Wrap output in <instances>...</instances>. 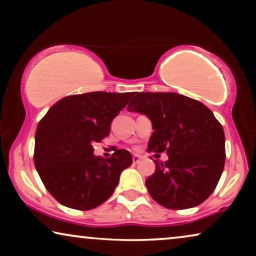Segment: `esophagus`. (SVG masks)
<instances>
[{
    "mask_svg": "<svg viewBox=\"0 0 256 256\" xmlns=\"http://www.w3.org/2000/svg\"><path fill=\"white\" fill-rule=\"evenodd\" d=\"M140 160H141V156H138V155H134V156H132V163H134V164L138 163Z\"/></svg>",
    "mask_w": 256,
    "mask_h": 256,
    "instance_id": "34e87169",
    "label": "esophagus"
}]
</instances>
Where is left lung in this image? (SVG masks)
Segmentation results:
<instances>
[{"instance_id": "8db88e82", "label": "left lung", "mask_w": 256, "mask_h": 256, "mask_svg": "<svg viewBox=\"0 0 256 256\" xmlns=\"http://www.w3.org/2000/svg\"><path fill=\"white\" fill-rule=\"evenodd\" d=\"M127 110L152 121L148 152H166L155 160L146 185L155 202L184 210L202 204L214 191L225 166V134L219 121L200 101L177 93L140 92Z\"/></svg>"}]
</instances>
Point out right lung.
Listing matches in <instances>:
<instances>
[{
	"label": "right lung",
	"mask_w": 256,
	"mask_h": 256,
	"mask_svg": "<svg viewBox=\"0 0 256 256\" xmlns=\"http://www.w3.org/2000/svg\"><path fill=\"white\" fill-rule=\"evenodd\" d=\"M132 94L90 92L62 98L38 124L34 166L62 205L86 211L113 194L121 172L132 166L130 152L118 149L102 158L94 155L92 144L110 135L112 121Z\"/></svg>",
	"instance_id": "obj_1"
}]
</instances>
